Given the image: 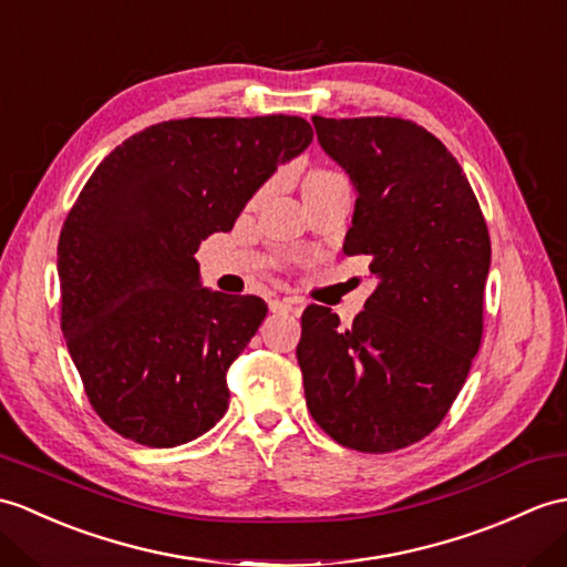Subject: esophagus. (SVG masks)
I'll return each instance as SVG.
<instances>
[{
  "label": "esophagus",
  "instance_id": "34e87169",
  "mask_svg": "<svg viewBox=\"0 0 567 567\" xmlns=\"http://www.w3.org/2000/svg\"><path fill=\"white\" fill-rule=\"evenodd\" d=\"M301 309V299L297 297H285V299H272L270 301V311L272 313H292Z\"/></svg>",
  "mask_w": 567,
  "mask_h": 567
}]
</instances>
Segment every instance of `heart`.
I'll list each match as a JSON object with an SVG mask.
<instances>
[{
    "label": "heart",
    "mask_w": 567,
    "mask_h": 567,
    "mask_svg": "<svg viewBox=\"0 0 567 567\" xmlns=\"http://www.w3.org/2000/svg\"><path fill=\"white\" fill-rule=\"evenodd\" d=\"M331 176H336V174H331V171H316V174H311V176L307 178V183H316V181H326V178H331Z\"/></svg>",
    "instance_id": "b5f03b06"
}]
</instances>
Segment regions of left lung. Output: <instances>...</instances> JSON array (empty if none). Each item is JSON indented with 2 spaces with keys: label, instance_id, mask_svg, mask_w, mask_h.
Returning a JSON list of instances; mask_svg holds the SVG:
<instances>
[{
  "label": "left lung",
  "instance_id": "left-lung-1",
  "mask_svg": "<svg viewBox=\"0 0 567 567\" xmlns=\"http://www.w3.org/2000/svg\"><path fill=\"white\" fill-rule=\"evenodd\" d=\"M358 200L343 251L379 280L352 326L311 305L297 360L311 417L348 450L386 454L442 423L483 338L491 236L462 166L403 117L313 115Z\"/></svg>",
  "mask_w": 567,
  "mask_h": 567
}]
</instances>
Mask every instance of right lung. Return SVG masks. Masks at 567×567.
Segmentation results:
<instances>
[{
	"label": "right lung",
	"mask_w": 567,
	"mask_h": 567,
	"mask_svg": "<svg viewBox=\"0 0 567 567\" xmlns=\"http://www.w3.org/2000/svg\"><path fill=\"white\" fill-rule=\"evenodd\" d=\"M311 140L297 115L166 121L79 193L58 244L60 323L89 403L125 440L186 444L229 408L227 370L268 307L200 287L195 251Z\"/></svg>",
	"instance_id": "1"
}]
</instances>
